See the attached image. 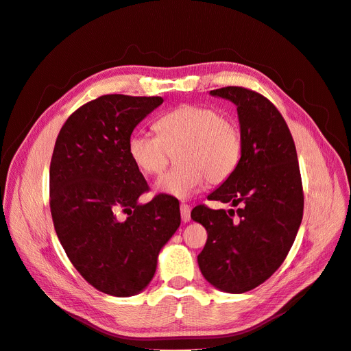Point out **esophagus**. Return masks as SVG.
Segmentation results:
<instances>
[{
  "instance_id": "obj_1",
  "label": "esophagus",
  "mask_w": 351,
  "mask_h": 351,
  "mask_svg": "<svg viewBox=\"0 0 351 351\" xmlns=\"http://www.w3.org/2000/svg\"><path fill=\"white\" fill-rule=\"evenodd\" d=\"M180 212H182L183 222H189L190 221V206L187 204H182L180 205Z\"/></svg>"
}]
</instances>
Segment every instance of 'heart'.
Instances as JSON below:
<instances>
[{"label": "heart", "instance_id": "b5f03b06", "mask_svg": "<svg viewBox=\"0 0 351 351\" xmlns=\"http://www.w3.org/2000/svg\"><path fill=\"white\" fill-rule=\"evenodd\" d=\"M158 134L136 132L127 151L145 176L162 173L173 155L177 168L158 178L156 192L187 199L204 187L224 183L240 162L241 133L237 123L217 108L186 104L155 124Z\"/></svg>", "mask_w": 351, "mask_h": 351}]
</instances>
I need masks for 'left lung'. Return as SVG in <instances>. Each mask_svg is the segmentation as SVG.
<instances>
[{
    "instance_id": "8db88e82",
    "label": "left lung",
    "mask_w": 351,
    "mask_h": 351,
    "mask_svg": "<svg viewBox=\"0 0 351 351\" xmlns=\"http://www.w3.org/2000/svg\"><path fill=\"white\" fill-rule=\"evenodd\" d=\"M237 107L241 158L208 199L234 209L199 205L192 219L208 240L197 263L205 280L226 293H246L267 281L289 254L303 218V187L294 141L275 105L240 86L209 92Z\"/></svg>"
}]
</instances>
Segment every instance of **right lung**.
<instances>
[{"instance_id":"right-lung-1","label":"right lung","mask_w":351,"mask_h":351,"mask_svg":"<svg viewBox=\"0 0 351 351\" xmlns=\"http://www.w3.org/2000/svg\"><path fill=\"white\" fill-rule=\"evenodd\" d=\"M162 102L104 95L69 117L52 152L49 206L58 240L73 267L105 294L141 293L182 221L173 196L137 202L149 187L127 151L134 127Z\"/></svg>"}]
</instances>
